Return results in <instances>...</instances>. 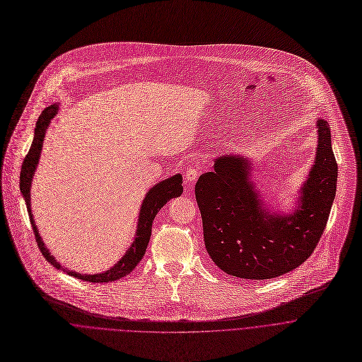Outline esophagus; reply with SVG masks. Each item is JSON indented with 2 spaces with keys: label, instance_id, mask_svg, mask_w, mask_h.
Segmentation results:
<instances>
[{
  "label": "esophagus",
  "instance_id": "esophagus-1",
  "mask_svg": "<svg viewBox=\"0 0 362 362\" xmlns=\"http://www.w3.org/2000/svg\"><path fill=\"white\" fill-rule=\"evenodd\" d=\"M199 175V168L198 167H189L185 170V174H184V180L187 184H192L197 181Z\"/></svg>",
  "mask_w": 362,
  "mask_h": 362
}]
</instances>
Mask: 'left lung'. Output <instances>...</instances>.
<instances>
[{"label":"left lung","instance_id":"1","mask_svg":"<svg viewBox=\"0 0 362 362\" xmlns=\"http://www.w3.org/2000/svg\"><path fill=\"white\" fill-rule=\"evenodd\" d=\"M317 157L300 205L290 215L268 212L250 182V163L226 156L195 184L204 241L211 259L243 279H269L290 272L314 252L327 227L337 191L338 165L329 125L317 121Z\"/></svg>","mask_w":362,"mask_h":362}]
</instances>
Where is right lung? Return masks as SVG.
Here are the masks:
<instances>
[{"instance_id": "obj_1", "label": "right lung", "mask_w": 362, "mask_h": 362, "mask_svg": "<svg viewBox=\"0 0 362 362\" xmlns=\"http://www.w3.org/2000/svg\"><path fill=\"white\" fill-rule=\"evenodd\" d=\"M58 112V105H49L47 107L41 115L38 117L37 125H35V132H34V139L31 144V148L28 151V154L24 158L23 167H21V175H20V188L23 192V197L25 199L27 204V209L30 214V223L35 235V241L37 245L41 251V254L45 257V259L54 265L55 268L61 269L62 267L57 262V259L49 254V251L45 248L40 233L34 224V218L31 214V198H30V188H31V181H33V175L34 171L37 168L40 156H41V148H42V141L45 136V129L49 125V121L54 118V115ZM182 177L180 174L161 181L160 184H157L156 187H153L146 198L142 201L141 209H139V221H138V228H136V234H135V240L132 243V245L128 248V251L125 252V255L108 271L103 272V274H94V275H87V274H80V272H74V271H68L64 269V272H66L71 276H76L78 279L83 281H90V282H112L117 281L122 276H125L127 274H129L136 265L138 262L142 259L144 254L147 251V245L150 243V237H151V230H153V221L156 218L157 212L171 199L175 197H180L182 194Z\"/></svg>"}]
</instances>
